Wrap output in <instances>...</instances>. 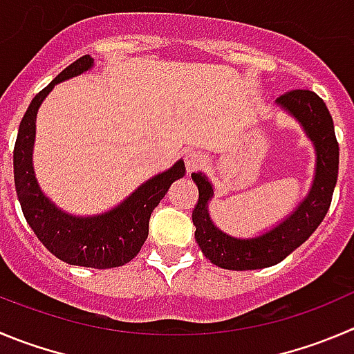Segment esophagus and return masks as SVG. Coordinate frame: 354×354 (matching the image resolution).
Masks as SVG:
<instances>
[{
	"instance_id": "obj_1",
	"label": "esophagus",
	"mask_w": 354,
	"mask_h": 354,
	"mask_svg": "<svg viewBox=\"0 0 354 354\" xmlns=\"http://www.w3.org/2000/svg\"><path fill=\"white\" fill-rule=\"evenodd\" d=\"M186 168L187 171H194L198 170V168L205 167V163H207V156H205L203 153H200V151H191V153L186 154Z\"/></svg>"
}]
</instances>
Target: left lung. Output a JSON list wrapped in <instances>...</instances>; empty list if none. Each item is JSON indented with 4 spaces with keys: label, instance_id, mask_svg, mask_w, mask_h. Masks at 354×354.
Instances as JSON below:
<instances>
[{
    "label": "left lung",
    "instance_id": "left-lung-1",
    "mask_svg": "<svg viewBox=\"0 0 354 354\" xmlns=\"http://www.w3.org/2000/svg\"><path fill=\"white\" fill-rule=\"evenodd\" d=\"M276 104L290 113L311 139L316 151L315 180L308 196L285 221L261 236L240 240L215 227L208 215L214 187L201 171L191 174L200 193L193 210L194 238L205 257L222 269L247 271L278 264L315 233L330 208L339 174V144L330 113L315 92L306 88L283 93L276 99Z\"/></svg>",
    "mask_w": 354,
    "mask_h": 354
}]
</instances>
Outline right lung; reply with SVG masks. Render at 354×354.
<instances>
[{
    "label": "right lung",
    "mask_w": 354,
    "mask_h": 354,
    "mask_svg": "<svg viewBox=\"0 0 354 354\" xmlns=\"http://www.w3.org/2000/svg\"><path fill=\"white\" fill-rule=\"evenodd\" d=\"M93 66L90 55L80 57L36 93L20 121L13 147V177L24 217L38 240L60 261L83 268H118L132 261L149 233V218L167 194L171 183L186 174L179 160L163 174L154 175L137 187L123 203L93 217H74L57 208L39 189L32 168V146L36 136V114L45 97L57 83L74 78Z\"/></svg>",
    "instance_id": "1"
}]
</instances>
